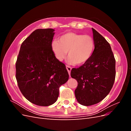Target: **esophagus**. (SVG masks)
<instances>
[{
	"label": "esophagus",
	"instance_id": "34e87169",
	"mask_svg": "<svg viewBox=\"0 0 131 131\" xmlns=\"http://www.w3.org/2000/svg\"><path fill=\"white\" fill-rule=\"evenodd\" d=\"M66 69H67V71H68V72L69 73V74L70 75V71L72 70V68H71L70 67L68 66H66Z\"/></svg>",
	"mask_w": 131,
	"mask_h": 131
}]
</instances>
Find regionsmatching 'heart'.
Here are the masks:
<instances>
[{"instance_id": "obj_1", "label": "heart", "mask_w": 131, "mask_h": 131, "mask_svg": "<svg viewBox=\"0 0 131 131\" xmlns=\"http://www.w3.org/2000/svg\"><path fill=\"white\" fill-rule=\"evenodd\" d=\"M94 42L89 35L73 32L65 33L59 37L58 41H53L51 48L55 57L62 61L68 52L70 64L81 66L88 62L92 56Z\"/></svg>"}]
</instances>
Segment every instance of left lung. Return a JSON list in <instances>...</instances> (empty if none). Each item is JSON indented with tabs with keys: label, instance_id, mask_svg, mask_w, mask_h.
<instances>
[{
	"label": "left lung",
	"instance_id": "1",
	"mask_svg": "<svg viewBox=\"0 0 131 131\" xmlns=\"http://www.w3.org/2000/svg\"><path fill=\"white\" fill-rule=\"evenodd\" d=\"M94 49L89 60L71 70L78 86L75 95L81 105L90 106L100 102L109 94L115 79V59L109 43L92 28Z\"/></svg>",
	"mask_w": 131,
	"mask_h": 131
}]
</instances>
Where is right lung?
Instances as JSON below:
<instances>
[{"label": "right lung", "instance_id": "obj_1", "mask_svg": "<svg viewBox=\"0 0 131 131\" xmlns=\"http://www.w3.org/2000/svg\"><path fill=\"white\" fill-rule=\"evenodd\" d=\"M54 29H38L23 41L16 62V78L27 100L39 106L57 101L60 86L68 81L66 65L51 48Z\"/></svg>", "mask_w": 131, "mask_h": 131}]
</instances>
